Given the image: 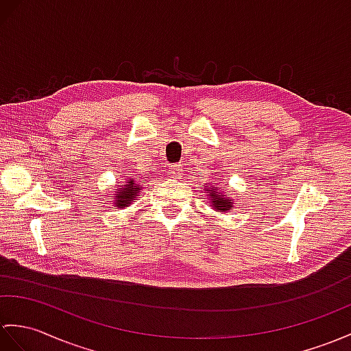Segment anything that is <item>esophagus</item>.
<instances>
[{
  "instance_id": "1",
  "label": "esophagus",
  "mask_w": 351,
  "mask_h": 351,
  "mask_svg": "<svg viewBox=\"0 0 351 351\" xmlns=\"http://www.w3.org/2000/svg\"><path fill=\"white\" fill-rule=\"evenodd\" d=\"M169 175L173 179H181L182 178V166L181 165L169 166Z\"/></svg>"
}]
</instances>
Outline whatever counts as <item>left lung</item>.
I'll use <instances>...</instances> for the list:
<instances>
[{
  "label": "left lung",
  "instance_id": "obj_1",
  "mask_svg": "<svg viewBox=\"0 0 351 351\" xmlns=\"http://www.w3.org/2000/svg\"><path fill=\"white\" fill-rule=\"evenodd\" d=\"M208 186V185H205ZM223 190V189H221ZM218 189V186H213V189H205L208 193L206 195L209 197L210 206H213L217 213H227V210L233 208V202L229 197H224L223 191Z\"/></svg>",
  "mask_w": 351,
  "mask_h": 351
}]
</instances>
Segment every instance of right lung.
Instances as JSON below:
<instances>
[{"instance_id":"obj_1","label":"right lung","mask_w":351,"mask_h":351,"mask_svg":"<svg viewBox=\"0 0 351 351\" xmlns=\"http://www.w3.org/2000/svg\"><path fill=\"white\" fill-rule=\"evenodd\" d=\"M142 186L136 184L134 178H128L124 182V185H121L117 190L115 194V206L118 208H127L132 205V203L136 200V195L141 193Z\"/></svg>"}]
</instances>
